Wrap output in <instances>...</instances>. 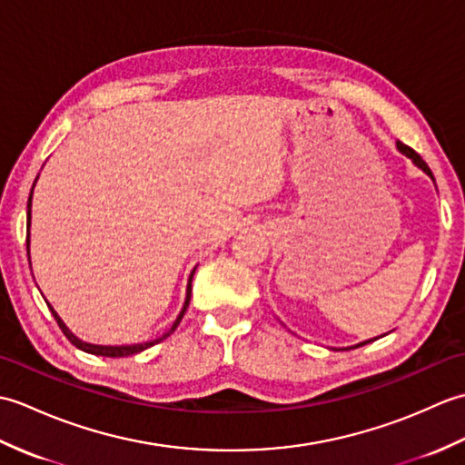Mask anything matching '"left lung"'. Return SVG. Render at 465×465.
Instances as JSON below:
<instances>
[{"mask_svg":"<svg viewBox=\"0 0 465 465\" xmlns=\"http://www.w3.org/2000/svg\"><path fill=\"white\" fill-rule=\"evenodd\" d=\"M398 150L401 152V153H406L408 157H410V160L413 162V163H416L418 167H420V170H423V172H426L430 177H431V180H433V173H431V170H430V167H428V163L426 162H423L421 160V157L416 153V152H413L411 150V147H408L406 143H401V142H398ZM373 340H378V338H373ZM373 340H368V341H361V343H358V345H353V348H360V345H365V343H370V341H373Z\"/></svg>","mask_w":465,"mask_h":465,"instance_id":"8db88e82","label":"left lung"}]
</instances>
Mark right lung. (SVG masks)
Here are the masks:
<instances>
[{
	"mask_svg": "<svg viewBox=\"0 0 465 465\" xmlns=\"http://www.w3.org/2000/svg\"><path fill=\"white\" fill-rule=\"evenodd\" d=\"M34 185H35V183H34ZM32 193H34V187H32ZM32 193H29V200H27V240H25V243H27V255H29V223H32ZM193 272H195V268H193ZM193 272L190 273V280H187L185 302H183V308H182L180 315H177V320L173 322V325H172L170 330H167L163 335H160V338H157V340H152V341L132 343V345H95V343H87V341L80 340V338H77V335H74L72 331H69V328H67V325L64 323V320L59 318V315L55 313V310L52 308V305L47 303V308H49V312H52V315L55 318V322H57V325H59V330L64 331L65 338H67L69 341H72L77 350L87 351V353H94V355H104V358H125V355H134V353H140V351H143V350H147V348H152V345L163 341V340L167 338V335H172V333L175 331V328H177V325H180V322H182V318H183V313H185V310H187V305H190Z\"/></svg>",
	"mask_w": 465,
	"mask_h": 465,
	"instance_id": "add662e5",
	"label": "right lung"
}]
</instances>
